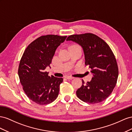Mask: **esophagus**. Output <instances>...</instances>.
Here are the masks:
<instances>
[{
	"instance_id": "esophagus-1",
	"label": "esophagus",
	"mask_w": 132,
	"mask_h": 132,
	"mask_svg": "<svg viewBox=\"0 0 132 132\" xmlns=\"http://www.w3.org/2000/svg\"><path fill=\"white\" fill-rule=\"evenodd\" d=\"M65 77L67 79H68V80H72V79L74 78V77H73L72 76H66Z\"/></svg>"
}]
</instances>
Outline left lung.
Masks as SVG:
<instances>
[{"label":"left lung","instance_id":"1","mask_svg":"<svg viewBox=\"0 0 132 132\" xmlns=\"http://www.w3.org/2000/svg\"><path fill=\"white\" fill-rule=\"evenodd\" d=\"M67 41H72L84 50L85 65L91 69L93 77L76 91L77 96L85 102L95 104L106 100L112 92L118 76L115 56L109 45L92 33L70 35Z\"/></svg>","mask_w":132,"mask_h":132}]
</instances>
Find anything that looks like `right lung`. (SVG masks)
Returning <instances> with one entry per match:
<instances>
[{
    "instance_id": "obj_1",
    "label": "right lung",
    "mask_w": 132,
    "mask_h": 132,
    "mask_svg": "<svg viewBox=\"0 0 132 132\" xmlns=\"http://www.w3.org/2000/svg\"><path fill=\"white\" fill-rule=\"evenodd\" d=\"M67 36H41L26 47L20 60L18 75L22 89L30 100L40 105L49 104L59 95L62 78L51 77L45 71L56 48Z\"/></svg>"
}]
</instances>
